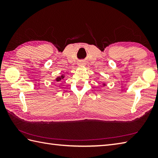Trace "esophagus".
I'll return each mask as SVG.
<instances>
[{"label": "esophagus", "instance_id": "34e87169", "mask_svg": "<svg viewBox=\"0 0 158 158\" xmlns=\"http://www.w3.org/2000/svg\"><path fill=\"white\" fill-rule=\"evenodd\" d=\"M84 64H85L84 62H81V63H80V65H84Z\"/></svg>", "mask_w": 158, "mask_h": 158}]
</instances>
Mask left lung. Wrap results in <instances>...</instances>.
<instances>
[{
  "instance_id": "1",
  "label": "left lung",
  "mask_w": 158,
  "mask_h": 158,
  "mask_svg": "<svg viewBox=\"0 0 158 158\" xmlns=\"http://www.w3.org/2000/svg\"><path fill=\"white\" fill-rule=\"evenodd\" d=\"M102 85H103V86H105V85H106V84H105V83H103V84H102Z\"/></svg>"
}]
</instances>
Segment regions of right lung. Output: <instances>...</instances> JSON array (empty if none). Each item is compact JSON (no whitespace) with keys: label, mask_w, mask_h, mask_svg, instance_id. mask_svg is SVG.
Returning <instances> with one entry per match:
<instances>
[{"label":"right lung","mask_w":158,"mask_h":158,"mask_svg":"<svg viewBox=\"0 0 158 158\" xmlns=\"http://www.w3.org/2000/svg\"><path fill=\"white\" fill-rule=\"evenodd\" d=\"M64 77H65L64 75V74H62V75L61 76H59V77H56V79H55V81H57V82L61 81L62 80H64Z\"/></svg>","instance_id":"add662e5"}]
</instances>
